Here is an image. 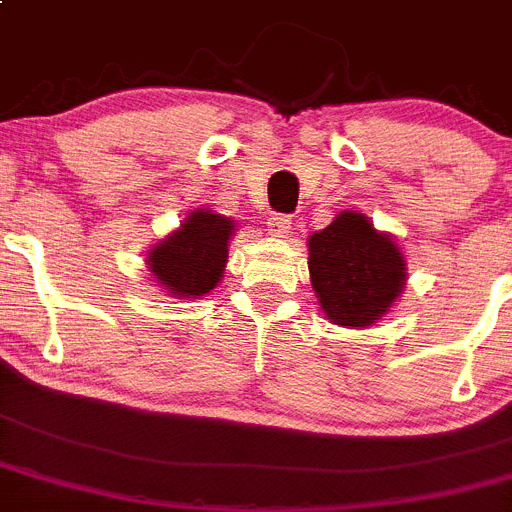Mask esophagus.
Segmentation results:
<instances>
[{"label": "esophagus", "mask_w": 512, "mask_h": 512, "mask_svg": "<svg viewBox=\"0 0 512 512\" xmlns=\"http://www.w3.org/2000/svg\"><path fill=\"white\" fill-rule=\"evenodd\" d=\"M290 229H293V217H290V214L278 212L267 219V232H270L272 237H288Z\"/></svg>", "instance_id": "34e87169"}]
</instances>
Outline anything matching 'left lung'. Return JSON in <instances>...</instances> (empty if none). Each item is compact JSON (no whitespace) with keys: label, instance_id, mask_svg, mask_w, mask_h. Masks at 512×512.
Instances as JSON below:
<instances>
[{"label":"left lung","instance_id":"obj_1","mask_svg":"<svg viewBox=\"0 0 512 512\" xmlns=\"http://www.w3.org/2000/svg\"><path fill=\"white\" fill-rule=\"evenodd\" d=\"M310 283L338 326H371L404 288L407 262L389 234L358 212H343L308 240Z\"/></svg>","mask_w":512,"mask_h":512}]
</instances>
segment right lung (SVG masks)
I'll list each match as a JSON object with an SVG mask.
<instances>
[{"mask_svg":"<svg viewBox=\"0 0 512 512\" xmlns=\"http://www.w3.org/2000/svg\"><path fill=\"white\" fill-rule=\"evenodd\" d=\"M232 219L197 209L181 229L148 252V265L161 285L179 298H199L222 280Z\"/></svg>","mask_w":512,"mask_h":512,"instance_id":"add662e5","label":"right lung"}]
</instances>
